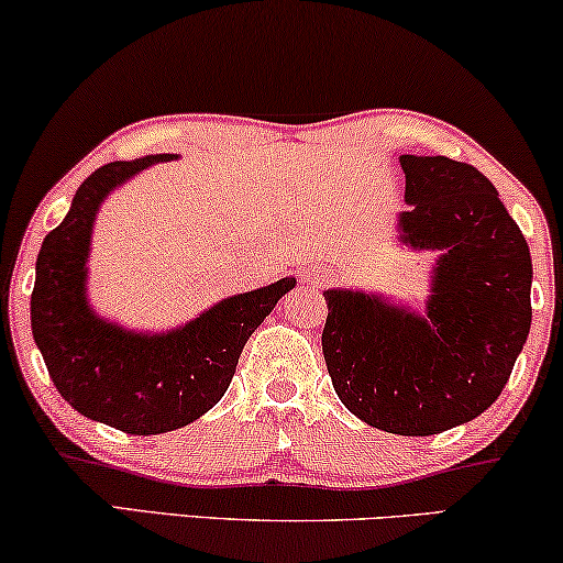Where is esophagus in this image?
I'll use <instances>...</instances> for the list:
<instances>
[{
	"label": "esophagus",
	"instance_id": "obj_1",
	"mask_svg": "<svg viewBox=\"0 0 563 563\" xmlns=\"http://www.w3.org/2000/svg\"><path fill=\"white\" fill-rule=\"evenodd\" d=\"M302 279L314 284V287H322V284L328 282V274L318 272V268H302Z\"/></svg>",
	"mask_w": 563,
	"mask_h": 563
}]
</instances>
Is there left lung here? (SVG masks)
Listing matches in <instances>:
<instances>
[{
	"label": "left lung",
	"instance_id": "left-lung-1",
	"mask_svg": "<svg viewBox=\"0 0 563 563\" xmlns=\"http://www.w3.org/2000/svg\"><path fill=\"white\" fill-rule=\"evenodd\" d=\"M397 241L435 251L426 310L328 289L322 353L341 402L366 426L435 435L479 418L530 333L533 264L518 222L474 166L399 156Z\"/></svg>",
	"mask_w": 563,
	"mask_h": 563
}]
</instances>
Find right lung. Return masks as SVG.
Listing matches in <instances>:
<instances>
[{"label": "right lung", "instance_id": "add662e5", "mask_svg": "<svg viewBox=\"0 0 563 563\" xmlns=\"http://www.w3.org/2000/svg\"><path fill=\"white\" fill-rule=\"evenodd\" d=\"M174 153L114 161L74 195L71 210L45 235L35 261L30 325L58 395L84 418L130 435L184 428L220 402L245 341L297 279L220 299L164 333L130 330L89 302V253L99 207L114 189Z\"/></svg>", "mask_w": 563, "mask_h": 563}]
</instances>
